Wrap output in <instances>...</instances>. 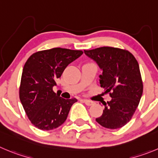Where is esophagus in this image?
Wrapping results in <instances>:
<instances>
[{"label": "esophagus", "instance_id": "esophagus-1", "mask_svg": "<svg viewBox=\"0 0 158 158\" xmlns=\"http://www.w3.org/2000/svg\"><path fill=\"white\" fill-rule=\"evenodd\" d=\"M83 102L85 103V104H86V105H88V106H91L93 104H94V102H93V101H89V100H86V99H84L83 100Z\"/></svg>", "mask_w": 158, "mask_h": 158}]
</instances>
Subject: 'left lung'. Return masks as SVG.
<instances>
[{"label": "left lung", "instance_id": "obj_1", "mask_svg": "<svg viewBox=\"0 0 158 158\" xmlns=\"http://www.w3.org/2000/svg\"><path fill=\"white\" fill-rule=\"evenodd\" d=\"M84 52L103 70L100 85L111 97L104 102L102 115L96 121L107 129L123 127L132 118L143 94L138 61L129 51L117 48L102 47Z\"/></svg>", "mask_w": 158, "mask_h": 158}]
</instances>
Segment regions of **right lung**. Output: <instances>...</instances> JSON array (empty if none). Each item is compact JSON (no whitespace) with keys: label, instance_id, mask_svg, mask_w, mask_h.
<instances>
[{"label":"right lung","instance_id":"right-lung-1","mask_svg":"<svg viewBox=\"0 0 158 158\" xmlns=\"http://www.w3.org/2000/svg\"><path fill=\"white\" fill-rule=\"evenodd\" d=\"M82 51L56 48L38 51L28 58L23 70L19 98L31 123L41 130L61 126L76 98L64 99L53 90L65 68Z\"/></svg>","mask_w":158,"mask_h":158}]
</instances>
